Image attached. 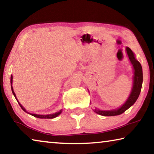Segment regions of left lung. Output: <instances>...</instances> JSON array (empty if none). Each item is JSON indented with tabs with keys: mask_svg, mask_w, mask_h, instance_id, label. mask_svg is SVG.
<instances>
[{
	"mask_svg": "<svg viewBox=\"0 0 154 154\" xmlns=\"http://www.w3.org/2000/svg\"><path fill=\"white\" fill-rule=\"evenodd\" d=\"M126 52L128 58L130 59V62L134 67V83H133V87H132V90L131 94H130V96L128 98L126 102L123 105H122L120 108L116 110H111V111H100L98 109H95L94 111L96 113H98L100 116H118L123 113L124 112L126 111L128 109H129L132 105H134V103L136 102L137 98H139V96L140 94V90H141L142 83H143V70L142 66L140 65V62L137 61L135 59L134 54L133 52L128 47H126Z\"/></svg>",
	"mask_w": 154,
	"mask_h": 154,
	"instance_id": "8db88e82",
	"label": "left lung"
}]
</instances>
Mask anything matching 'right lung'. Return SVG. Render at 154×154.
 <instances>
[{"instance_id":"1","label":"right lung","mask_w":154,"mask_h":154,"mask_svg":"<svg viewBox=\"0 0 154 154\" xmlns=\"http://www.w3.org/2000/svg\"><path fill=\"white\" fill-rule=\"evenodd\" d=\"M12 82H13V76L11 75V90H12L13 94H14V96H15V98H16V100H17V98H16V96H15V93H14V90H13ZM17 102H18V101H17ZM18 103H19L20 107L22 108V109H23V110H24L25 112H26V113H28V112H27L26 111V109H25L24 107H23V106H22V105H21V104H20L19 102H18ZM61 113H62V110L59 111L58 112H56V113H55L49 114V115H37V114H33V113H29V114L31 115V116H32L35 117V118H41V119H52V118H56V117L58 116H59V115Z\"/></svg>"}]
</instances>
